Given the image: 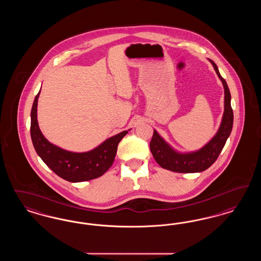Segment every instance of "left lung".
Instances as JSON below:
<instances>
[{
  "label": "left lung",
  "mask_w": 261,
  "mask_h": 261,
  "mask_svg": "<svg viewBox=\"0 0 261 261\" xmlns=\"http://www.w3.org/2000/svg\"><path fill=\"white\" fill-rule=\"evenodd\" d=\"M210 62L212 63L216 73L223 83L225 97L221 125L216 135L203 148L189 153L177 152L158 134L155 130H153V135L149 143V149L155 162L164 169L179 173H195L206 170L217 160L228 137L231 134L234 119L233 110L231 108V94L225 79L219 73L217 65L211 60Z\"/></svg>",
  "instance_id": "8db88e82"
}]
</instances>
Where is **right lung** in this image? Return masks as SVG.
Instances as JSON below:
<instances>
[{"label": "right lung", "instance_id": "obj_1", "mask_svg": "<svg viewBox=\"0 0 261 261\" xmlns=\"http://www.w3.org/2000/svg\"><path fill=\"white\" fill-rule=\"evenodd\" d=\"M40 91L31 110L30 134L34 149L48 167L62 179L69 182H83L96 179L106 173L112 165L117 146L128 133L123 131L109 138L96 149L87 152H72L61 149L44 137L37 121V103Z\"/></svg>", "mask_w": 261, "mask_h": 261}]
</instances>
